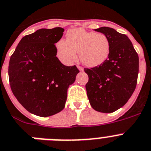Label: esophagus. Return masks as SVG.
I'll return each mask as SVG.
<instances>
[{"label": "esophagus", "instance_id": "obj_1", "mask_svg": "<svg viewBox=\"0 0 151 151\" xmlns=\"http://www.w3.org/2000/svg\"><path fill=\"white\" fill-rule=\"evenodd\" d=\"M78 70L80 71V72H83V71H84V69H83V68L81 66H78Z\"/></svg>", "mask_w": 151, "mask_h": 151}]
</instances>
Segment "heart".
Returning a JSON list of instances; mask_svg holds the SVG:
<instances>
[{"mask_svg": "<svg viewBox=\"0 0 151 151\" xmlns=\"http://www.w3.org/2000/svg\"><path fill=\"white\" fill-rule=\"evenodd\" d=\"M59 56L63 62L71 64L77 60V53L82 63L88 67H96L105 63L111 52L109 38L103 33L76 28L67 32L66 40L56 43Z\"/></svg>", "mask_w": 151, "mask_h": 151, "instance_id": "1", "label": "heart"}]
</instances>
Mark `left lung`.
Segmentation results:
<instances>
[{
    "label": "left lung",
    "instance_id": "obj_1",
    "mask_svg": "<svg viewBox=\"0 0 151 151\" xmlns=\"http://www.w3.org/2000/svg\"><path fill=\"white\" fill-rule=\"evenodd\" d=\"M95 31L104 33L110 42L108 60L99 66L85 69L90 105L102 113L114 112L125 105L137 86L138 55L129 38L113 28L102 27Z\"/></svg>",
    "mask_w": 151,
    "mask_h": 151
}]
</instances>
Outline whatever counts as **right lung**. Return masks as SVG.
Instances as JSON below:
<instances>
[{"label":"right lung","instance_id":"1","mask_svg":"<svg viewBox=\"0 0 151 151\" xmlns=\"http://www.w3.org/2000/svg\"><path fill=\"white\" fill-rule=\"evenodd\" d=\"M64 29H40L21 39L9 62L13 94L24 109L40 117L61 111L67 90L79 73L76 65H64L56 57L55 43Z\"/></svg>","mask_w":151,"mask_h":151}]
</instances>
